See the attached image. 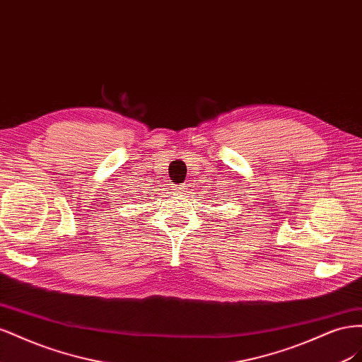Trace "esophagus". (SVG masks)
Wrapping results in <instances>:
<instances>
[{"mask_svg":"<svg viewBox=\"0 0 362 362\" xmlns=\"http://www.w3.org/2000/svg\"><path fill=\"white\" fill-rule=\"evenodd\" d=\"M175 192H177V193H184V192H187V184H182V185H180V187H175L173 189Z\"/></svg>","mask_w":362,"mask_h":362,"instance_id":"1","label":"esophagus"}]
</instances>
